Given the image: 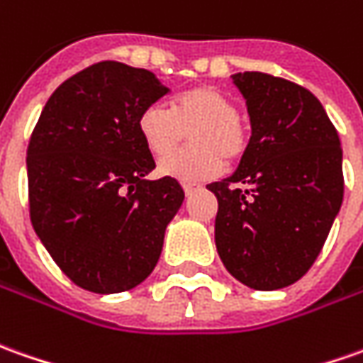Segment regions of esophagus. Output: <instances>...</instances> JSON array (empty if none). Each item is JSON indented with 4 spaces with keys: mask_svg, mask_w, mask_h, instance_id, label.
I'll use <instances>...</instances> for the list:
<instances>
[{
    "mask_svg": "<svg viewBox=\"0 0 363 363\" xmlns=\"http://www.w3.org/2000/svg\"><path fill=\"white\" fill-rule=\"evenodd\" d=\"M182 189H184V192H186V194H191V192H194L196 189H199V184H192V182H184V184H182Z\"/></svg>",
    "mask_w": 363,
    "mask_h": 363,
    "instance_id": "esophagus-1",
    "label": "esophagus"
}]
</instances>
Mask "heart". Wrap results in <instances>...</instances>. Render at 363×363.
<instances>
[{
	"label": "heart",
	"mask_w": 363,
	"mask_h": 363,
	"mask_svg": "<svg viewBox=\"0 0 363 363\" xmlns=\"http://www.w3.org/2000/svg\"><path fill=\"white\" fill-rule=\"evenodd\" d=\"M139 135L150 155L162 157L176 148L186 132L194 150L159 161V172L182 182L213 179L224 161L236 162L248 149V129L236 115L228 95L211 85L186 89L172 101V109L152 103L139 115Z\"/></svg>",
	"instance_id": "heart-1"
}]
</instances>
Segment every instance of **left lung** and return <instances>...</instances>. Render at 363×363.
Wrapping results in <instances>:
<instances>
[{
    "mask_svg": "<svg viewBox=\"0 0 363 363\" xmlns=\"http://www.w3.org/2000/svg\"><path fill=\"white\" fill-rule=\"evenodd\" d=\"M252 137L238 169L206 189L218 201L214 242L254 290L294 284L314 264L344 199L336 127L308 89L258 71L233 75Z\"/></svg>",
    "mask_w": 363,
    "mask_h": 363,
    "instance_id": "1",
    "label": "left lung"
}]
</instances>
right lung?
Listing matches in <instances>:
<instances>
[{
  "mask_svg": "<svg viewBox=\"0 0 363 363\" xmlns=\"http://www.w3.org/2000/svg\"><path fill=\"white\" fill-rule=\"evenodd\" d=\"M169 93L147 69L101 61L61 83L27 147L29 216L55 264L95 294L139 286L159 262L184 191L147 181L139 115Z\"/></svg>",
  "mask_w": 363,
  "mask_h": 363,
  "instance_id": "obj_1",
  "label": "right lung"
}]
</instances>
